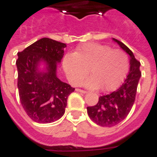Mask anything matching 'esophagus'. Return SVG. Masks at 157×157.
Wrapping results in <instances>:
<instances>
[{
	"label": "esophagus",
	"mask_w": 157,
	"mask_h": 157,
	"mask_svg": "<svg viewBox=\"0 0 157 157\" xmlns=\"http://www.w3.org/2000/svg\"><path fill=\"white\" fill-rule=\"evenodd\" d=\"M75 91H76V92H82V93H84V94H85V93H86V91H85V90H82V89H79V88H77V89H75Z\"/></svg>",
	"instance_id": "1"
}]
</instances>
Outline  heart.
I'll use <instances>...</instances> for the list:
<instances>
[{
  "label": "heart",
  "instance_id": "1",
  "mask_svg": "<svg viewBox=\"0 0 157 157\" xmlns=\"http://www.w3.org/2000/svg\"><path fill=\"white\" fill-rule=\"evenodd\" d=\"M63 67L72 84H80L89 70L92 76L85 82L86 86L90 89L102 87L103 91L110 92L118 88L124 81L129 61L127 54L122 49L89 43L66 55Z\"/></svg>",
  "mask_w": 157,
  "mask_h": 157
}]
</instances>
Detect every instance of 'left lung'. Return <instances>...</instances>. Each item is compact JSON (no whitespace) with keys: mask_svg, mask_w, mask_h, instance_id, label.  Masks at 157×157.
Masks as SVG:
<instances>
[{"mask_svg":"<svg viewBox=\"0 0 157 157\" xmlns=\"http://www.w3.org/2000/svg\"><path fill=\"white\" fill-rule=\"evenodd\" d=\"M129 56V71L120 87L107 95L101 96L98 103L87 107L90 118L102 127H112L123 121L130 112L135 100L139 81L141 76L140 63L135 58L133 52L118 39H113Z\"/></svg>","mask_w":157,"mask_h":157,"instance_id":"8db88e82","label":"left lung"}]
</instances>
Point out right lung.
Wrapping results in <instances>:
<instances>
[{"mask_svg": "<svg viewBox=\"0 0 157 157\" xmlns=\"http://www.w3.org/2000/svg\"><path fill=\"white\" fill-rule=\"evenodd\" d=\"M66 44L48 38L39 39L18 52L17 87L22 108L29 118L39 124L52 123L64 115L69 95L75 88L57 77ZM46 65L42 72L38 65Z\"/></svg>", "mask_w": 157, "mask_h": 157, "instance_id": "obj_1", "label": "right lung"}]
</instances>
